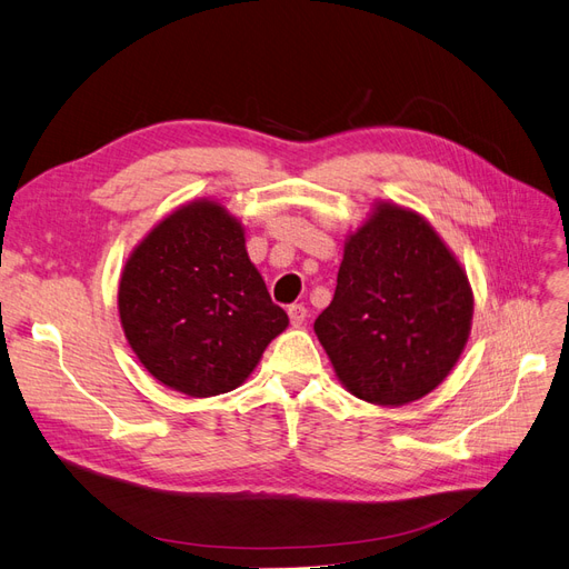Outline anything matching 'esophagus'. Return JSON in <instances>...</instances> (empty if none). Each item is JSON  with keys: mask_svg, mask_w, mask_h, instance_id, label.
I'll use <instances>...</instances> for the list:
<instances>
[{"mask_svg": "<svg viewBox=\"0 0 569 569\" xmlns=\"http://www.w3.org/2000/svg\"><path fill=\"white\" fill-rule=\"evenodd\" d=\"M289 320H291V325L295 327H301L303 322H306V318H308V311H306V306H301V303H295V306H289Z\"/></svg>", "mask_w": 569, "mask_h": 569, "instance_id": "esophagus-1", "label": "esophagus"}]
</instances>
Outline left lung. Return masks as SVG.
<instances>
[{"label": "left lung", "instance_id": "obj_1", "mask_svg": "<svg viewBox=\"0 0 569 569\" xmlns=\"http://www.w3.org/2000/svg\"><path fill=\"white\" fill-rule=\"evenodd\" d=\"M468 272L429 220L377 199L347 234L332 303L313 330L341 387L406 406L456 368L472 330Z\"/></svg>", "mask_w": 569, "mask_h": 569}]
</instances>
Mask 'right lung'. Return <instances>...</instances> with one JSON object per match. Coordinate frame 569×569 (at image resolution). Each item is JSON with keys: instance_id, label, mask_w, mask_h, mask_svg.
Here are the masks:
<instances>
[{"instance_id": "right-lung-1", "label": "right lung", "mask_w": 569, "mask_h": 569, "mask_svg": "<svg viewBox=\"0 0 569 569\" xmlns=\"http://www.w3.org/2000/svg\"><path fill=\"white\" fill-rule=\"evenodd\" d=\"M118 316L153 380L194 399L244 385L289 325L251 263L244 226L209 197L178 206L130 251Z\"/></svg>"}]
</instances>
